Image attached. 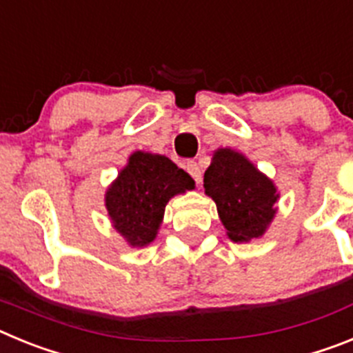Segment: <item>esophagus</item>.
<instances>
[{
	"instance_id": "1",
	"label": "esophagus",
	"mask_w": 353,
	"mask_h": 353,
	"mask_svg": "<svg viewBox=\"0 0 353 353\" xmlns=\"http://www.w3.org/2000/svg\"><path fill=\"white\" fill-rule=\"evenodd\" d=\"M185 170H187V173L191 174L192 179H194V182H196V183L201 182V170H199L198 162H194V161H187Z\"/></svg>"
}]
</instances>
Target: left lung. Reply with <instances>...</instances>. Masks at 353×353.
<instances>
[{"label":"left lung","instance_id":"obj_1","mask_svg":"<svg viewBox=\"0 0 353 353\" xmlns=\"http://www.w3.org/2000/svg\"><path fill=\"white\" fill-rule=\"evenodd\" d=\"M203 187L233 242L260 239L277 212L274 205L279 194L272 180L232 148L215 150Z\"/></svg>","mask_w":353,"mask_h":353}]
</instances>
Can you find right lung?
<instances>
[{
    "instance_id": "1",
    "label": "right lung",
    "mask_w": 353,
    "mask_h": 353,
    "mask_svg": "<svg viewBox=\"0 0 353 353\" xmlns=\"http://www.w3.org/2000/svg\"><path fill=\"white\" fill-rule=\"evenodd\" d=\"M194 189V180L164 155L134 152L105 192L114 230L132 248L154 242L173 196Z\"/></svg>"
}]
</instances>
